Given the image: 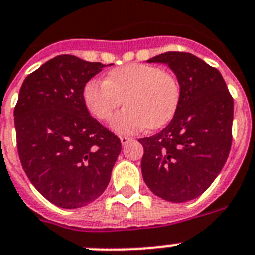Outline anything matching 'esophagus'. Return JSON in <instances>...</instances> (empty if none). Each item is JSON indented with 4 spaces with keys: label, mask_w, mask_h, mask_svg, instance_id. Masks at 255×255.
Instances as JSON below:
<instances>
[{
    "label": "esophagus",
    "mask_w": 255,
    "mask_h": 255,
    "mask_svg": "<svg viewBox=\"0 0 255 255\" xmlns=\"http://www.w3.org/2000/svg\"><path fill=\"white\" fill-rule=\"evenodd\" d=\"M129 141H132V137H129V136H121V142L123 145L128 144Z\"/></svg>",
    "instance_id": "1"
}]
</instances>
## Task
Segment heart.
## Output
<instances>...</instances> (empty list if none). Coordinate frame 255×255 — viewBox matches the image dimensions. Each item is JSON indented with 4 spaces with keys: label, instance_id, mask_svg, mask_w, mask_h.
Wrapping results in <instances>:
<instances>
[{
    "label": "heart",
    "instance_id": "b5f03b06",
    "mask_svg": "<svg viewBox=\"0 0 255 255\" xmlns=\"http://www.w3.org/2000/svg\"><path fill=\"white\" fill-rule=\"evenodd\" d=\"M84 102L97 119H114L119 133H133L149 127L160 128L173 119L181 102V85L174 74L149 64H129L111 70L105 81H88L82 90Z\"/></svg>",
    "mask_w": 255,
    "mask_h": 255
}]
</instances>
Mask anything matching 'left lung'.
Wrapping results in <instances>:
<instances>
[{
	"instance_id": "left-lung-1",
	"label": "left lung",
	"mask_w": 255,
	"mask_h": 255,
	"mask_svg": "<svg viewBox=\"0 0 255 255\" xmlns=\"http://www.w3.org/2000/svg\"><path fill=\"white\" fill-rule=\"evenodd\" d=\"M148 63H165L181 85L171 122L144 146L142 178L154 195L169 202L195 199L215 181L232 145L233 98L216 68L187 52H165Z\"/></svg>"
}]
</instances>
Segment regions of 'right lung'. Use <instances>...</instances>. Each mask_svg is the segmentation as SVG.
Instances as JSON below:
<instances>
[{
	"mask_svg": "<svg viewBox=\"0 0 255 255\" xmlns=\"http://www.w3.org/2000/svg\"><path fill=\"white\" fill-rule=\"evenodd\" d=\"M103 67L56 56L27 76L14 109L24 173L61 208H80L102 195L122 150L121 140L89 114L82 97L85 84Z\"/></svg>",
	"mask_w": 255,
	"mask_h": 255,
	"instance_id": "add662e5",
	"label": "right lung"
}]
</instances>
